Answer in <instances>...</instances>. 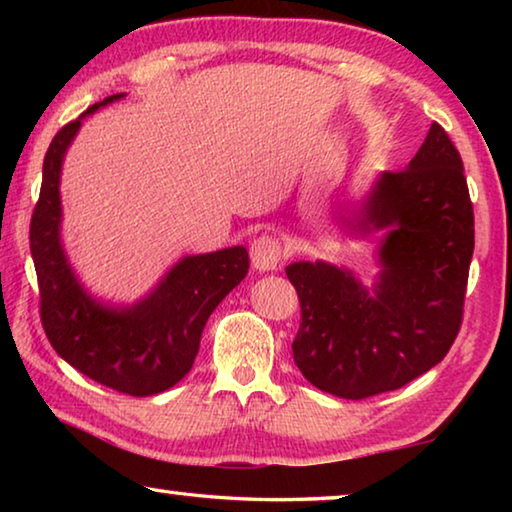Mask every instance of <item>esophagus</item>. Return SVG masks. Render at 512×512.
<instances>
[{
	"label": "esophagus",
	"mask_w": 512,
	"mask_h": 512,
	"mask_svg": "<svg viewBox=\"0 0 512 512\" xmlns=\"http://www.w3.org/2000/svg\"><path fill=\"white\" fill-rule=\"evenodd\" d=\"M282 259V244L271 235H262L250 246V262L257 271H275Z\"/></svg>",
	"instance_id": "obj_1"
}]
</instances>
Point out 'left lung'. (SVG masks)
<instances>
[{"label": "left lung", "mask_w": 512, "mask_h": 512, "mask_svg": "<svg viewBox=\"0 0 512 512\" xmlns=\"http://www.w3.org/2000/svg\"><path fill=\"white\" fill-rule=\"evenodd\" d=\"M354 230H386L375 287L327 262L289 264L302 314L291 348L320 391L366 400L431 370L461 329L474 210L463 160L443 126L433 121L409 167L381 173Z\"/></svg>", "instance_id": "8db88e82"}]
</instances>
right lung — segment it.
Masks as SVG:
<instances>
[{
	"label": "right lung",
	"mask_w": 512,
	"mask_h": 512,
	"mask_svg": "<svg viewBox=\"0 0 512 512\" xmlns=\"http://www.w3.org/2000/svg\"><path fill=\"white\" fill-rule=\"evenodd\" d=\"M121 97L112 94L94 103L51 140L29 239L40 320L54 350L101 386L149 397L192 370L207 318L244 280L250 262L244 246L183 257L149 296L126 307L103 305L83 289L60 241V169L81 121Z\"/></svg>",
	"instance_id": "right-lung-1"
}]
</instances>
